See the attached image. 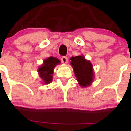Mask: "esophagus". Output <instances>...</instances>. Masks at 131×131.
Instances as JSON below:
<instances>
[{
    "mask_svg": "<svg viewBox=\"0 0 131 131\" xmlns=\"http://www.w3.org/2000/svg\"><path fill=\"white\" fill-rule=\"evenodd\" d=\"M62 60V62L63 63V64H66L68 63V58L66 57V56H63L61 59Z\"/></svg>",
    "mask_w": 131,
    "mask_h": 131,
    "instance_id": "obj_1",
    "label": "esophagus"
}]
</instances>
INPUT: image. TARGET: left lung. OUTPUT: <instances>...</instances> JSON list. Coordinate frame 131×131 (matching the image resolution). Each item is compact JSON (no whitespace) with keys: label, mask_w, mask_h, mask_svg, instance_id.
<instances>
[{"label":"left lung","mask_w":131,"mask_h":131,"mask_svg":"<svg viewBox=\"0 0 131 131\" xmlns=\"http://www.w3.org/2000/svg\"><path fill=\"white\" fill-rule=\"evenodd\" d=\"M71 66L77 78L78 84L81 87L91 86L94 78L92 64L89 60L85 59L83 55L72 56L70 58Z\"/></svg>","instance_id":"1"}]
</instances>
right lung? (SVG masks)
I'll return each mask as SVG.
<instances>
[{
    "label": "right lung",
    "mask_w": 131,
    "mask_h": 131,
    "mask_svg": "<svg viewBox=\"0 0 131 131\" xmlns=\"http://www.w3.org/2000/svg\"><path fill=\"white\" fill-rule=\"evenodd\" d=\"M61 63L57 58L50 56L45 59L40 66L39 67L37 72L42 80L43 84H48L53 80V73L56 66Z\"/></svg>",
    "instance_id": "obj_1"
}]
</instances>
